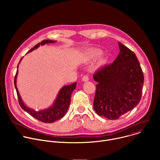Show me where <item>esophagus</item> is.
Segmentation results:
<instances>
[{
  "label": "esophagus",
  "mask_w": 160,
  "mask_h": 160,
  "mask_svg": "<svg viewBox=\"0 0 160 160\" xmlns=\"http://www.w3.org/2000/svg\"><path fill=\"white\" fill-rule=\"evenodd\" d=\"M88 75H84L83 77H82V80L83 82H86V81H88Z\"/></svg>",
  "instance_id": "esophagus-1"
}]
</instances>
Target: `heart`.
Wrapping results in <instances>:
<instances>
[{"label":"heart","mask_w":160,"mask_h":160,"mask_svg":"<svg viewBox=\"0 0 160 160\" xmlns=\"http://www.w3.org/2000/svg\"><path fill=\"white\" fill-rule=\"evenodd\" d=\"M102 54L101 51L99 50V49H94V50H92L90 51V52H88L87 53V58L88 59H95L98 58L99 56H100ZM101 61L102 62H104L106 61V59L104 58L101 59Z\"/></svg>","instance_id":"b5f03b06"}]
</instances>
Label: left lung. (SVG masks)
Wrapping results in <instances>:
<instances>
[{"label": "left lung", "instance_id": "1", "mask_svg": "<svg viewBox=\"0 0 160 160\" xmlns=\"http://www.w3.org/2000/svg\"><path fill=\"white\" fill-rule=\"evenodd\" d=\"M120 52L110 64L93 75L98 82L94 108L99 116L118 119L133 109L141 99L144 75L135 54L119 42Z\"/></svg>", "mask_w": 160, "mask_h": 160}]
</instances>
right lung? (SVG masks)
Listing matches in <instances>:
<instances>
[{
	"mask_svg": "<svg viewBox=\"0 0 160 160\" xmlns=\"http://www.w3.org/2000/svg\"><path fill=\"white\" fill-rule=\"evenodd\" d=\"M54 42H55V41L50 40H42L41 42L38 43L37 45H35V46L31 50H30L28 52H31V51H33L34 49L38 48L40 45H42L45 43H54ZM21 59H22V58H21L20 61ZM17 74H18V70H17L16 75L14 77V86H15V88L16 90L19 104L22 109L27 111L28 113L30 114L31 116H32L35 118L37 119L38 120L40 121V122H42L43 123H53L55 121H56L59 119H61V118H62L64 116V115L66 114V112L68 109V107H69V106H70V101H71V96H72L73 91L75 90V88L76 87V85H77L76 82H75L70 85L64 86L60 90L58 94V96L52 107H51L48 109H46L37 111L31 108L27 107L24 104V103L22 102V101L20 98V96L19 94L17 87H16Z\"/></svg>",
	"mask_w": 160,
	"mask_h": 160,
	"instance_id": "right-lung-1",
	"label": "right lung"
}]
</instances>
